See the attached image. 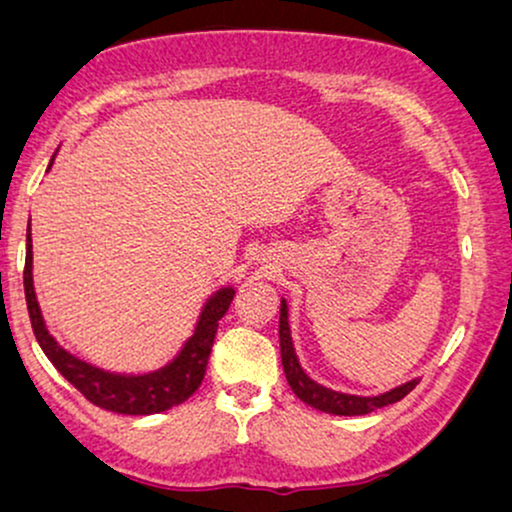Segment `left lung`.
I'll return each mask as SVG.
<instances>
[{
  "label": "left lung",
  "mask_w": 512,
  "mask_h": 512,
  "mask_svg": "<svg viewBox=\"0 0 512 512\" xmlns=\"http://www.w3.org/2000/svg\"><path fill=\"white\" fill-rule=\"evenodd\" d=\"M280 356L282 370H285V377L294 394L311 408L323 410V413L330 415H368L372 410L401 401L403 396L410 394V391L415 389V384H418V380H410L406 384H401V387L384 391L380 396H356L327 389L323 384L311 380L304 372V368H301L299 358H296L292 330H289V308L285 299H282L280 304Z\"/></svg>",
  "instance_id": "1"
}]
</instances>
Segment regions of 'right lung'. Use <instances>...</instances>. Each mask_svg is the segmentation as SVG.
Segmentation results:
<instances>
[{
  "label": "right lung",
  "mask_w": 512,
  "mask_h": 512,
  "mask_svg": "<svg viewBox=\"0 0 512 512\" xmlns=\"http://www.w3.org/2000/svg\"><path fill=\"white\" fill-rule=\"evenodd\" d=\"M49 168H52V163H49ZM23 289L35 339L37 344L42 346L44 356L52 361L54 368L59 370L87 401L121 415L163 413V410L185 403L189 396L199 389V384L206 375L213 339H216L218 332V320L223 318L227 308L232 304V299H235V289L232 287L218 289V292L206 301L204 308H201L194 334L187 339L185 346H182L173 361L154 372H144V375H121V372H109L97 368V365L92 363L80 361L78 356H73V353H68L63 346H59V342L49 334L33 287V239H30V225L28 244H25Z\"/></svg>",
  "instance_id": "1"
}]
</instances>
